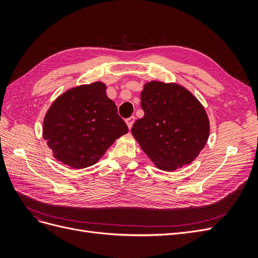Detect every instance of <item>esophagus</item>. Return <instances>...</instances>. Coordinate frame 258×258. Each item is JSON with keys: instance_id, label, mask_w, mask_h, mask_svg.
<instances>
[{"instance_id": "esophagus-1", "label": "esophagus", "mask_w": 258, "mask_h": 258, "mask_svg": "<svg viewBox=\"0 0 258 258\" xmlns=\"http://www.w3.org/2000/svg\"><path fill=\"white\" fill-rule=\"evenodd\" d=\"M135 120H136V117L135 116H131V117H129V118L126 119V123H127V126H128L129 129H131L132 126H134Z\"/></svg>"}]
</instances>
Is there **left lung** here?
<instances>
[{
	"label": "left lung",
	"instance_id": "obj_1",
	"mask_svg": "<svg viewBox=\"0 0 258 258\" xmlns=\"http://www.w3.org/2000/svg\"><path fill=\"white\" fill-rule=\"evenodd\" d=\"M144 116L132 136L154 165L175 171L196 159L208 142L210 121L198 99L175 83L152 81L141 92Z\"/></svg>",
	"mask_w": 258,
	"mask_h": 258
}]
</instances>
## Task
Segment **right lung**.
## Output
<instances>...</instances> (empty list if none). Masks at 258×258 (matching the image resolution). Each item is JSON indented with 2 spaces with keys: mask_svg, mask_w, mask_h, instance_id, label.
<instances>
[{
  "mask_svg": "<svg viewBox=\"0 0 258 258\" xmlns=\"http://www.w3.org/2000/svg\"><path fill=\"white\" fill-rule=\"evenodd\" d=\"M128 127L106 96V85L95 82L73 87L53 101L43 121V138L53 157L72 169L95 165Z\"/></svg>",
  "mask_w": 258,
  "mask_h": 258,
  "instance_id": "right-lung-1",
  "label": "right lung"
}]
</instances>
